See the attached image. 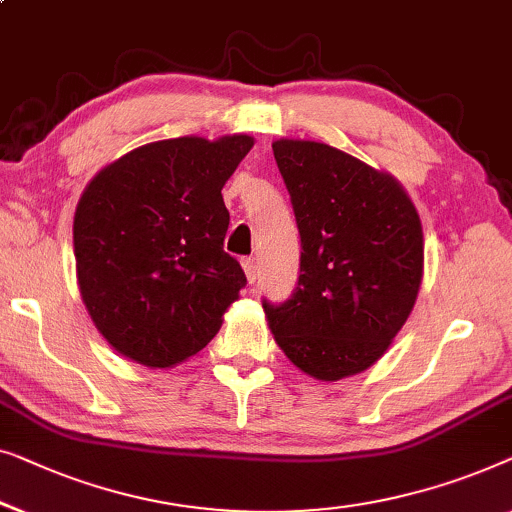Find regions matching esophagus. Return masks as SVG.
Returning a JSON list of instances; mask_svg holds the SVG:
<instances>
[{
	"label": "esophagus",
	"mask_w": 512,
	"mask_h": 512,
	"mask_svg": "<svg viewBox=\"0 0 512 512\" xmlns=\"http://www.w3.org/2000/svg\"><path fill=\"white\" fill-rule=\"evenodd\" d=\"M241 266H243V271H246L248 283L253 285L255 280H257V262H255V257H243L241 259Z\"/></svg>",
	"instance_id": "34e87169"
}]
</instances>
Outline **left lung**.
<instances>
[{"mask_svg": "<svg viewBox=\"0 0 512 512\" xmlns=\"http://www.w3.org/2000/svg\"><path fill=\"white\" fill-rule=\"evenodd\" d=\"M271 148L301 234V273L285 304L264 301L266 322L297 369L334 383L376 364L406 325L424 273L422 222L387 171L320 141Z\"/></svg>", "mask_w": 512, "mask_h": 512, "instance_id": "obj_1", "label": "left lung"}]
</instances>
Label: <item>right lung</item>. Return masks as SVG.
I'll use <instances>...</instances> for the list:
<instances>
[{
  "mask_svg": "<svg viewBox=\"0 0 512 512\" xmlns=\"http://www.w3.org/2000/svg\"><path fill=\"white\" fill-rule=\"evenodd\" d=\"M255 139L153 141L106 164L78 199V290L115 352L171 369L204 350L246 273L225 253L222 187Z\"/></svg>",
  "mask_w": 512,
  "mask_h": 512,
  "instance_id": "add662e5",
  "label": "right lung"
}]
</instances>
